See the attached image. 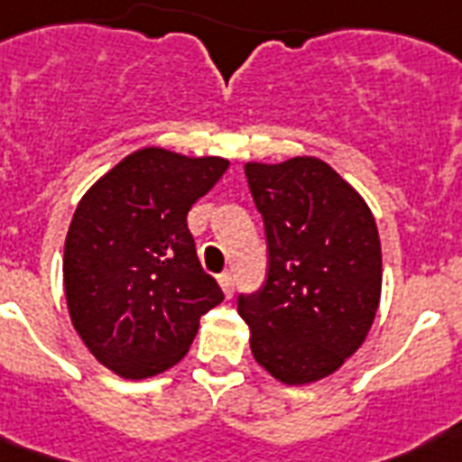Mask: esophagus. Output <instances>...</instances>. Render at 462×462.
Here are the masks:
<instances>
[{"instance_id":"1","label":"esophagus","mask_w":462,"mask_h":462,"mask_svg":"<svg viewBox=\"0 0 462 462\" xmlns=\"http://www.w3.org/2000/svg\"><path fill=\"white\" fill-rule=\"evenodd\" d=\"M219 284L221 289H224V294L234 296V274H231V272H221Z\"/></svg>"}]
</instances>
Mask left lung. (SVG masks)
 Here are the masks:
<instances>
[{
  "instance_id": "obj_1",
  "label": "left lung",
  "mask_w": 462,
  "mask_h": 462,
  "mask_svg": "<svg viewBox=\"0 0 462 462\" xmlns=\"http://www.w3.org/2000/svg\"><path fill=\"white\" fill-rule=\"evenodd\" d=\"M245 178L267 238L263 287L238 296L250 349L284 383H313L359 349L376 318V221L320 159L245 163Z\"/></svg>"
}]
</instances>
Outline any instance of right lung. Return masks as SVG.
<instances>
[{"mask_svg":"<svg viewBox=\"0 0 462 462\" xmlns=\"http://www.w3.org/2000/svg\"><path fill=\"white\" fill-rule=\"evenodd\" d=\"M228 168L139 149L79 202L64 243V294L79 337L103 366L146 378L185 356L224 291L199 264L188 212Z\"/></svg>","mask_w":462,"mask_h":462,"instance_id":"add662e5","label":"right lung"}]
</instances>
